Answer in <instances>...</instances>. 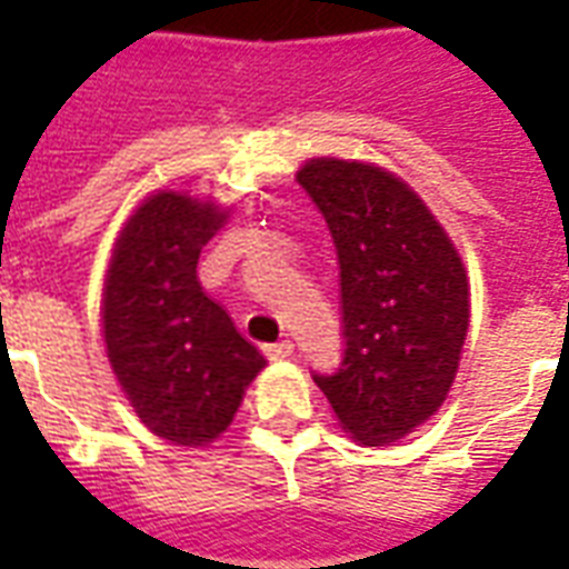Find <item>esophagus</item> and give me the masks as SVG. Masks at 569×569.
Here are the masks:
<instances>
[{"label":"esophagus","mask_w":569,"mask_h":569,"mask_svg":"<svg viewBox=\"0 0 569 569\" xmlns=\"http://www.w3.org/2000/svg\"><path fill=\"white\" fill-rule=\"evenodd\" d=\"M295 346L289 342V339H283V342H274V346H266V357L268 360H286V357H292Z\"/></svg>","instance_id":"34e87169"}]
</instances>
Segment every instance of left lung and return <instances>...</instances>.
Segmentation results:
<instances>
[{
  "label": "left lung",
  "mask_w": 569,
  "mask_h": 569,
  "mask_svg": "<svg viewBox=\"0 0 569 569\" xmlns=\"http://www.w3.org/2000/svg\"><path fill=\"white\" fill-rule=\"evenodd\" d=\"M298 182L337 244L346 355L312 375L342 431L389 446L431 419L458 375L469 328L460 253L431 209L396 173L310 159Z\"/></svg>",
  "instance_id": "1"
}]
</instances>
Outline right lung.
Instances as JSON below:
<instances>
[{"label":"right lung","mask_w":569,"mask_h":569,"mask_svg":"<svg viewBox=\"0 0 569 569\" xmlns=\"http://www.w3.org/2000/svg\"><path fill=\"white\" fill-rule=\"evenodd\" d=\"M230 212L156 191L129 214L102 286L106 355L138 419L173 446L227 431L266 357L197 280L200 248Z\"/></svg>","instance_id":"1"}]
</instances>
